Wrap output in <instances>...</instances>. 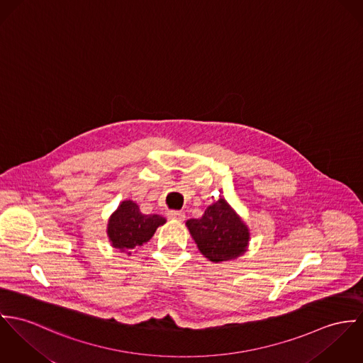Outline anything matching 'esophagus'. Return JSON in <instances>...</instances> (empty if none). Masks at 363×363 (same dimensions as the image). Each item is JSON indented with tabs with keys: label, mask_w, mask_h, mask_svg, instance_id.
<instances>
[{
	"label": "esophagus",
	"mask_w": 363,
	"mask_h": 363,
	"mask_svg": "<svg viewBox=\"0 0 363 363\" xmlns=\"http://www.w3.org/2000/svg\"><path fill=\"white\" fill-rule=\"evenodd\" d=\"M168 218H172V220H177V221H182L185 218V213L184 211H179V210H169L167 213Z\"/></svg>",
	"instance_id": "obj_1"
}]
</instances>
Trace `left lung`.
I'll list each match as a JSON object with an SVG mask.
<instances>
[{
	"label": "left lung",
	"instance_id": "1",
	"mask_svg": "<svg viewBox=\"0 0 363 363\" xmlns=\"http://www.w3.org/2000/svg\"><path fill=\"white\" fill-rule=\"evenodd\" d=\"M186 227L201 255L211 262L231 260L246 250L249 230L224 199L208 206L201 218L188 220Z\"/></svg>",
	"mask_w": 363,
	"mask_h": 363
}]
</instances>
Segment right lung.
<instances>
[{
	"label": "right lung",
	"instance_id": "right-lung-1",
	"mask_svg": "<svg viewBox=\"0 0 363 363\" xmlns=\"http://www.w3.org/2000/svg\"><path fill=\"white\" fill-rule=\"evenodd\" d=\"M165 223L159 214H142L132 201H122L108 221V237L113 246L121 250L138 249L149 241L157 227Z\"/></svg>",
	"mask_w": 363,
	"mask_h": 363
}]
</instances>
